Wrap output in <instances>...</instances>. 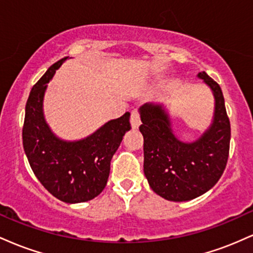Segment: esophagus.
<instances>
[{"label": "esophagus", "mask_w": 253, "mask_h": 253, "mask_svg": "<svg viewBox=\"0 0 253 253\" xmlns=\"http://www.w3.org/2000/svg\"><path fill=\"white\" fill-rule=\"evenodd\" d=\"M141 120H140V114H139L138 110H132V114H130V125H132L133 128H138L140 126Z\"/></svg>", "instance_id": "esophagus-1"}]
</instances>
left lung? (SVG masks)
<instances>
[{"instance_id": "left-lung-1", "label": "left lung", "mask_w": 253, "mask_h": 253, "mask_svg": "<svg viewBox=\"0 0 253 253\" xmlns=\"http://www.w3.org/2000/svg\"><path fill=\"white\" fill-rule=\"evenodd\" d=\"M197 77L210 86L215 104L211 126L193 143H184L175 135L163 104L145 103L139 108L144 173L151 189L169 201H189L207 193L227 164L231 125L221 88L205 71Z\"/></svg>"}]
</instances>
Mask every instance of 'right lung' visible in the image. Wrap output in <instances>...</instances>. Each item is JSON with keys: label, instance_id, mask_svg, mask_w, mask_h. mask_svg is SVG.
<instances>
[{"label": "right lung", "instance_id": "right-lung-1", "mask_svg": "<svg viewBox=\"0 0 253 253\" xmlns=\"http://www.w3.org/2000/svg\"><path fill=\"white\" fill-rule=\"evenodd\" d=\"M63 58L32 88L26 103L22 143L34 175L54 197L66 203L86 202L100 195L109 177L110 161L130 129L129 113L110 120L81 139L63 140L43 117V96Z\"/></svg>", "mask_w": 253, "mask_h": 253}]
</instances>
